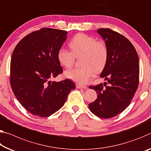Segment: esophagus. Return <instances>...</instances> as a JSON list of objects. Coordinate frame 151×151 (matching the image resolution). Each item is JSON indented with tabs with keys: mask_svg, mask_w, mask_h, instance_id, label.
I'll return each instance as SVG.
<instances>
[{
	"mask_svg": "<svg viewBox=\"0 0 151 151\" xmlns=\"http://www.w3.org/2000/svg\"><path fill=\"white\" fill-rule=\"evenodd\" d=\"M76 88H85V89L87 88V87H86V86L81 85H78V84H76Z\"/></svg>",
	"mask_w": 151,
	"mask_h": 151,
	"instance_id": "1",
	"label": "esophagus"
}]
</instances>
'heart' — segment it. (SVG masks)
Masks as SVG:
<instances>
[{
    "instance_id": "obj_1",
    "label": "heart",
    "mask_w": 151,
    "mask_h": 151,
    "mask_svg": "<svg viewBox=\"0 0 151 151\" xmlns=\"http://www.w3.org/2000/svg\"><path fill=\"white\" fill-rule=\"evenodd\" d=\"M69 46L71 51L60 47L57 58L66 68H70L75 63L76 58H81L79 68L65 72V76L78 84L84 85L94 74L101 73L106 67L108 60V47L106 42L96 40L91 35L79 33L72 38Z\"/></svg>"
}]
</instances>
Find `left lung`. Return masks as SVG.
Listing matches in <instances>:
<instances>
[{
	"instance_id": "left-lung-1",
	"label": "left lung",
	"mask_w": 151,
	"mask_h": 151,
	"mask_svg": "<svg viewBox=\"0 0 151 151\" xmlns=\"http://www.w3.org/2000/svg\"><path fill=\"white\" fill-rule=\"evenodd\" d=\"M97 32L108 47V60L100 75L107 83L89 86L98 96L88 107L95 116L107 119L122 113L131 103L139 83V60L124 35L108 28L98 29Z\"/></svg>"
}]
</instances>
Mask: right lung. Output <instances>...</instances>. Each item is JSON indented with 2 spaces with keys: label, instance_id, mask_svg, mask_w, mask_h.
<instances>
[{
  "label": "right lung",
  "instance_id": "right-lung-1",
  "mask_svg": "<svg viewBox=\"0 0 151 151\" xmlns=\"http://www.w3.org/2000/svg\"><path fill=\"white\" fill-rule=\"evenodd\" d=\"M67 32L42 28L24 37L16 45L11 60L10 83L17 99L33 116L47 117L64 106L76 88L68 78L51 81L63 73L57 58Z\"/></svg>",
  "mask_w": 151,
  "mask_h": 151
}]
</instances>
